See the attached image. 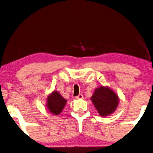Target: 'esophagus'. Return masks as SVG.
I'll return each mask as SVG.
<instances>
[{
  "label": "esophagus",
  "instance_id": "esophagus-1",
  "mask_svg": "<svg viewBox=\"0 0 153 153\" xmlns=\"http://www.w3.org/2000/svg\"><path fill=\"white\" fill-rule=\"evenodd\" d=\"M75 98H76V99H77V100L82 99V98H83V95L82 94H79L78 96H77V97H76Z\"/></svg>",
  "mask_w": 153,
  "mask_h": 153
}]
</instances>
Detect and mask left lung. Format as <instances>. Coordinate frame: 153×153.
Listing matches in <instances>:
<instances>
[{"label": "left lung", "instance_id": "1", "mask_svg": "<svg viewBox=\"0 0 153 153\" xmlns=\"http://www.w3.org/2000/svg\"><path fill=\"white\" fill-rule=\"evenodd\" d=\"M90 99L101 117L113 113L120 102L118 95L109 87L103 86L95 89Z\"/></svg>", "mask_w": 153, "mask_h": 153}]
</instances>
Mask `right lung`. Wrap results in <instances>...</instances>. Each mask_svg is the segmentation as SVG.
<instances>
[{"mask_svg":"<svg viewBox=\"0 0 153 153\" xmlns=\"http://www.w3.org/2000/svg\"><path fill=\"white\" fill-rule=\"evenodd\" d=\"M66 103L67 100L62 97L60 93L57 91H53L47 97L46 107L49 112L53 115H59L62 112Z\"/></svg>","mask_w":153,"mask_h":153,"instance_id":"1","label":"right lung"}]
</instances>
